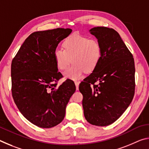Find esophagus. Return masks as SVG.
<instances>
[{
  "label": "esophagus",
  "instance_id": "34e87169",
  "mask_svg": "<svg viewBox=\"0 0 149 149\" xmlns=\"http://www.w3.org/2000/svg\"><path fill=\"white\" fill-rule=\"evenodd\" d=\"M74 83H75V87H76V89L78 90V89H79V85L80 84V81H75Z\"/></svg>",
  "mask_w": 149,
  "mask_h": 149
}]
</instances>
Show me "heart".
<instances>
[{
  "mask_svg": "<svg viewBox=\"0 0 149 149\" xmlns=\"http://www.w3.org/2000/svg\"><path fill=\"white\" fill-rule=\"evenodd\" d=\"M64 49L57 48L54 57L58 68L65 70L68 79L75 80L80 78L85 72H92L99 64L102 55V49L97 40L84 35L74 33L65 39L62 44Z\"/></svg>",
  "mask_w": 149,
  "mask_h": 149,
  "instance_id": "b5f03b06",
  "label": "heart"
}]
</instances>
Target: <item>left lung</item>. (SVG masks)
<instances>
[{"label": "left lung", "instance_id": "1", "mask_svg": "<svg viewBox=\"0 0 149 149\" xmlns=\"http://www.w3.org/2000/svg\"><path fill=\"white\" fill-rule=\"evenodd\" d=\"M102 49L99 64L81 82L85 119L91 124L107 126L116 121L132 102L135 94L133 55L114 29H90Z\"/></svg>", "mask_w": 149, "mask_h": 149}]
</instances>
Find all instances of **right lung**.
Segmentation results:
<instances>
[{
  "mask_svg": "<svg viewBox=\"0 0 149 149\" xmlns=\"http://www.w3.org/2000/svg\"><path fill=\"white\" fill-rule=\"evenodd\" d=\"M72 30L56 28L31 33L12 60V94L24 116L34 125L50 128L64 120L65 107L75 91L72 80L58 86L63 77L54 52Z\"/></svg>",
  "mask_w": 149,
  "mask_h": 149,
  "instance_id": "obj_1",
  "label": "right lung"
}]
</instances>
